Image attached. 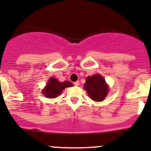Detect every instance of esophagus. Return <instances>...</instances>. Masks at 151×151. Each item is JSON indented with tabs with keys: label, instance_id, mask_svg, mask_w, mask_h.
Wrapping results in <instances>:
<instances>
[{
	"label": "esophagus",
	"instance_id": "1",
	"mask_svg": "<svg viewBox=\"0 0 151 151\" xmlns=\"http://www.w3.org/2000/svg\"><path fill=\"white\" fill-rule=\"evenodd\" d=\"M74 86H78L79 85H80V82H79V81L75 82V83H74Z\"/></svg>",
	"mask_w": 151,
	"mask_h": 151
}]
</instances>
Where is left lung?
Instances as JSON below:
<instances>
[{"mask_svg": "<svg viewBox=\"0 0 151 151\" xmlns=\"http://www.w3.org/2000/svg\"><path fill=\"white\" fill-rule=\"evenodd\" d=\"M84 88L88 93L91 99L94 101H102L108 93V86L100 74L88 77Z\"/></svg>", "mask_w": 151, "mask_h": 151, "instance_id": "obj_1", "label": "left lung"}]
</instances>
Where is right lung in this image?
<instances>
[{
  "label": "right lung",
  "instance_id": "obj_1",
  "mask_svg": "<svg viewBox=\"0 0 151 151\" xmlns=\"http://www.w3.org/2000/svg\"><path fill=\"white\" fill-rule=\"evenodd\" d=\"M71 86H73V84L71 82L64 81L61 83L57 79L52 77L49 80V83H47L44 90H43V93L46 97L55 98L60 94L64 88Z\"/></svg>",
  "mask_w": 151,
  "mask_h": 151
}]
</instances>
